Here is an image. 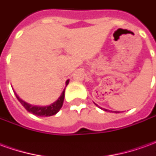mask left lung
I'll list each match as a JSON object with an SVG mask.
<instances>
[{
    "instance_id": "left-lung-1",
    "label": "left lung",
    "mask_w": 156,
    "mask_h": 156,
    "mask_svg": "<svg viewBox=\"0 0 156 156\" xmlns=\"http://www.w3.org/2000/svg\"><path fill=\"white\" fill-rule=\"evenodd\" d=\"M95 105H96V104H95ZM103 109H104L105 111H109V110H108V109H106V108H103ZM111 112H113V111H111ZM114 112H115V113H119V111H114Z\"/></svg>"
}]
</instances>
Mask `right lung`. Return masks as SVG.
Segmentation results:
<instances>
[{
    "label": "right lung",
    "instance_id": "1",
    "mask_svg": "<svg viewBox=\"0 0 156 156\" xmlns=\"http://www.w3.org/2000/svg\"><path fill=\"white\" fill-rule=\"evenodd\" d=\"M68 83H69V79H68L66 81V86H65V88L68 86ZM65 88L63 89V91L62 92L60 97L56 100L55 102H53L52 104L49 105H46V106H39V105H30L28 103H27L24 100H22V98H20L18 95L16 94L15 93L16 97L17 98V99L19 100V102L22 105V106L27 110L30 113H32L34 115H37V116H41V117H48V116H51V115H56L60 109H61L62 106V104H63V100H64L65 97Z\"/></svg>",
    "mask_w": 156,
    "mask_h": 156
}]
</instances>
